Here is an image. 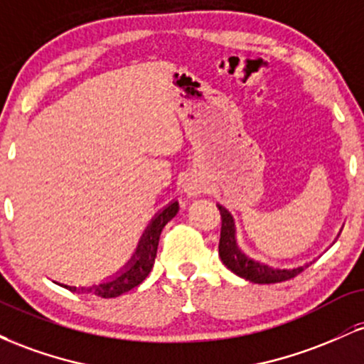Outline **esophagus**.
Segmentation results:
<instances>
[{
	"instance_id": "34e87169",
	"label": "esophagus",
	"mask_w": 364,
	"mask_h": 364,
	"mask_svg": "<svg viewBox=\"0 0 364 364\" xmlns=\"http://www.w3.org/2000/svg\"><path fill=\"white\" fill-rule=\"evenodd\" d=\"M185 191L188 196H198L203 191V186L200 185V183H190V185L185 188Z\"/></svg>"
}]
</instances>
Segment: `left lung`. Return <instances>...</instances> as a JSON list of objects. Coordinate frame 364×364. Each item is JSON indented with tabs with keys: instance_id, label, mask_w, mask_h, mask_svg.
Instances as JSON below:
<instances>
[{
	"instance_id": "left-lung-1",
	"label": "left lung",
	"mask_w": 364,
	"mask_h": 364,
	"mask_svg": "<svg viewBox=\"0 0 364 364\" xmlns=\"http://www.w3.org/2000/svg\"><path fill=\"white\" fill-rule=\"evenodd\" d=\"M217 207H219L220 219H223L219 241V257L231 272H235L236 275H240V277L255 284H275L296 277V275L301 274L306 267L311 265L310 262L304 263L301 267H294V269H275V267H270L267 265V263L250 258L248 255H245L243 250L237 246L236 225L231 212H229L224 205H220V203H217Z\"/></svg>"
}]
</instances>
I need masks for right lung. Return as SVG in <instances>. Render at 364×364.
<instances>
[{"label": "right lung", "instance_id": "1", "mask_svg": "<svg viewBox=\"0 0 364 364\" xmlns=\"http://www.w3.org/2000/svg\"><path fill=\"white\" fill-rule=\"evenodd\" d=\"M178 210L179 203L176 200H173L161 212H157L156 217L150 220L144 235H141L136 252L133 253L127 265L119 272H116V275L106 279V281L90 284V286H66V284H60V286L72 292H78V294H94L99 296V298H116V296L132 291L133 287L144 282L150 270H152L162 229L178 214Z\"/></svg>", "mask_w": 364, "mask_h": 364}]
</instances>
